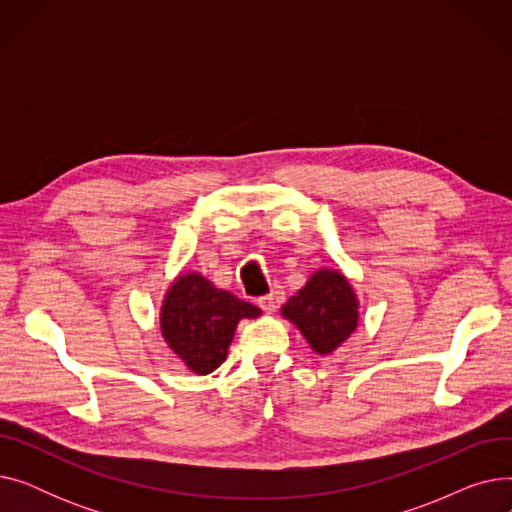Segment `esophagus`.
Masks as SVG:
<instances>
[{"label":"esophagus","instance_id":"1","mask_svg":"<svg viewBox=\"0 0 512 512\" xmlns=\"http://www.w3.org/2000/svg\"><path fill=\"white\" fill-rule=\"evenodd\" d=\"M282 303H284V290L280 286L272 288L270 294H265V297L259 299V307L267 313H274Z\"/></svg>","mask_w":512,"mask_h":512}]
</instances>
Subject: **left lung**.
<instances>
[{
	"label": "left lung",
	"mask_w": 512,
	"mask_h": 512,
	"mask_svg": "<svg viewBox=\"0 0 512 512\" xmlns=\"http://www.w3.org/2000/svg\"><path fill=\"white\" fill-rule=\"evenodd\" d=\"M282 315L301 330L315 353L330 355L355 332L359 301L338 270H319L288 299Z\"/></svg>",
	"instance_id": "obj_1"
}]
</instances>
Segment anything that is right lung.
I'll use <instances>...</instances> for the list:
<instances>
[{
  "instance_id": "add662e5",
  "label": "right lung",
  "mask_w": 512,
  "mask_h": 512,
  "mask_svg": "<svg viewBox=\"0 0 512 512\" xmlns=\"http://www.w3.org/2000/svg\"><path fill=\"white\" fill-rule=\"evenodd\" d=\"M259 315L255 305L193 272L178 276L168 288L159 324L178 359L193 373L205 375L226 361L238 321Z\"/></svg>"
}]
</instances>
